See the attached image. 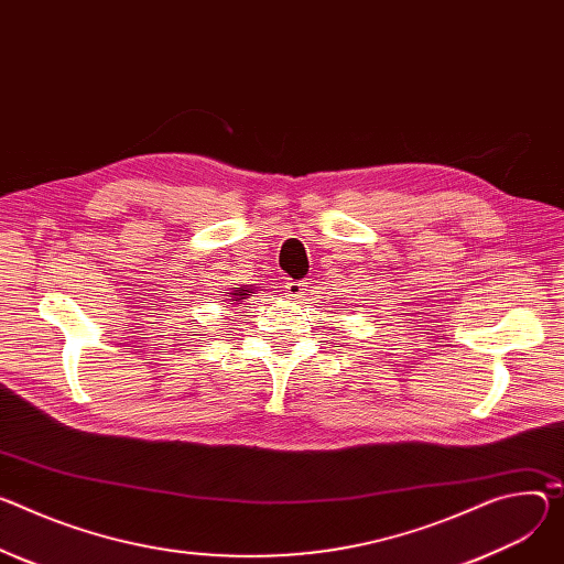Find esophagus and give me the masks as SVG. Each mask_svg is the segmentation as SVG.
Returning a JSON list of instances; mask_svg holds the SVG:
<instances>
[{
  "instance_id": "34e87169",
  "label": "esophagus",
  "mask_w": 564,
  "mask_h": 564,
  "mask_svg": "<svg viewBox=\"0 0 564 564\" xmlns=\"http://www.w3.org/2000/svg\"><path fill=\"white\" fill-rule=\"evenodd\" d=\"M305 290H308V285H305L303 281H288L285 283V296L288 299H301L305 294Z\"/></svg>"
}]
</instances>
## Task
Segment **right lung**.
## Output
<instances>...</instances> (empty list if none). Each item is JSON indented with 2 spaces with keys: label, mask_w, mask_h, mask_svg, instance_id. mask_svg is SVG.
I'll use <instances>...</instances> for the list:
<instances>
[{
  "label": "right lung",
  "mask_w": 564,
  "mask_h": 564,
  "mask_svg": "<svg viewBox=\"0 0 564 564\" xmlns=\"http://www.w3.org/2000/svg\"><path fill=\"white\" fill-rule=\"evenodd\" d=\"M247 292H249V288H236L234 292H227V294L231 296V301H242L247 296Z\"/></svg>",
  "instance_id": "add662e5"
}]
</instances>
